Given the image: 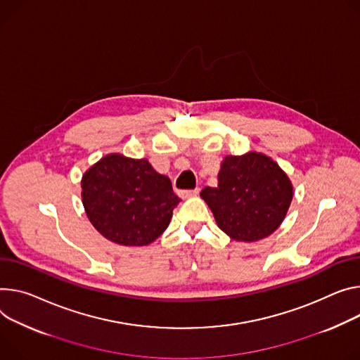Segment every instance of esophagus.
Segmentation results:
<instances>
[{
    "mask_svg": "<svg viewBox=\"0 0 360 360\" xmlns=\"http://www.w3.org/2000/svg\"><path fill=\"white\" fill-rule=\"evenodd\" d=\"M179 197L181 198H191V197H197L200 193V188H195V189H185V191H179Z\"/></svg>",
    "mask_w": 360,
    "mask_h": 360,
    "instance_id": "34e87169",
    "label": "esophagus"
}]
</instances>
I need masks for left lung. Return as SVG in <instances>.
Segmentation results:
<instances>
[{
    "label": "left lung",
    "instance_id": "1",
    "mask_svg": "<svg viewBox=\"0 0 360 360\" xmlns=\"http://www.w3.org/2000/svg\"><path fill=\"white\" fill-rule=\"evenodd\" d=\"M201 198L226 236L252 243L280 226L292 200V185L278 163L263 153L228 155L221 163L217 188L205 186Z\"/></svg>",
    "mask_w": 360,
    "mask_h": 360
}]
</instances>
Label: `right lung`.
Segmentation results:
<instances>
[{"instance_id": "1", "label": "right lung", "mask_w": 360, "mask_h": 360, "mask_svg": "<svg viewBox=\"0 0 360 360\" xmlns=\"http://www.w3.org/2000/svg\"><path fill=\"white\" fill-rule=\"evenodd\" d=\"M82 201L93 226L120 245H148L167 230L179 198L171 179L148 159L110 153L82 178Z\"/></svg>"}]
</instances>
